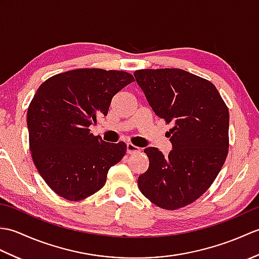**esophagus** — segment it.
I'll return each mask as SVG.
<instances>
[{
	"instance_id": "1",
	"label": "esophagus",
	"mask_w": 259,
	"mask_h": 259,
	"mask_svg": "<svg viewBox=\"0 0 259 259\" xmlns=\"http://www.w3.org/2000/svg\"><path fill=\"white\" fill-rule=\"evenodd\" d=\"M140 151V148L137 147L135 145L131 144V142H129V144H126V152L129 153H135V152H139Z\"/></svg>"
}]
</instances>
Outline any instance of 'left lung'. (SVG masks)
I'll return each instance as SVG.
<instances>
[{
	"label": "left lung",
	"mask_w": 259,
	"mask_h": 259,
	"mask_svg": "<svg viewBox=\"0 0 259 259\" xmlns=\"http://www.w3.org/2000/svg\"><path fill=\"white\" fill-rule=\"evenodd\" d=\"M135 78L159 118L171 122L172 150L146 148L149 168L139 176L141 194L162 209L194 202L216 179L229 147V112L210 81L181 69H144Z\"/></svg>",
	"instance_id": "obj_1"
}]
</instances>
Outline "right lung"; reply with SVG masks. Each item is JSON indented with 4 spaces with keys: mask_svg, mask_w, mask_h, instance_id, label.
<instances>
[{
    "mask_svg": "<svg viewBox=\"0 0 259 259\" xmlns=\"http://www.w3.org/2000/svg\"><path fill=\"white\" fill-rule=\"evenodd\" d=\"M134 76L124 71L75 69L49 78L27 109L32 159L47 185L78 201L100 190L126 145L93 136L89 126L108 114L112 98Z\"/></svg>",
    "mask_w": 259,
    "mask_h": 259,
    "instance_id": "obj_1",
    "label": "right lung"
}]
</instances>
